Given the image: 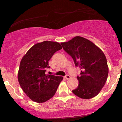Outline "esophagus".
<instances>
[{"label": "esophagus", "mask_w": 122, "mask_h": 122, "mask_svg": "<svg viewBox=\"0 0 122 122\" xmlns=\"http://www.w3.org/2000/svg\"><path fill=\"white\" fill-rule=\"evenodd\" d=\"M64 78H66V79H69L70 78H71V76H69V75H66V76H64Z\"/></svg>", "instance_id": "obj_1"}]
</instances>
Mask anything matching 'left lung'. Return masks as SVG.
<instances>
[{"instance_id": "left-lung-1", "label": "left lung", "mask_w": 122, "mask_h": 122, "mask_svg": "<svg viewBox=\"0 0 122 122\" xmlns=\"http://www.w3.org/2000/svg\"><path fill=\"white\" fill-rule=\"evenodd\" d=\"M81 71L77 76L79 84L72 92L82 99H91L99 94L107 79L109 69L103 51L89 40L76 36L61 43Z\"/></svg>"}]
</instances>
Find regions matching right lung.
I'll return each mask as SVG.
<instances>
[{"label":"right lung","instance_id":"1","mask_svg":"<svg viewBox=\"0 0 122 122\" xmlns=\"http://www.w3.org/2000/svg\"><path fill=\"white\" fill-rule=\"evenodd\" d=\"M62 49L60 43L44 41L34 44L21 59L18 79L26 96L36 103H44L56 93L63 76L46 74L49 61L56 51Z\"/></svg>","mask_w":122,"mask_h":122}]
</instances>
